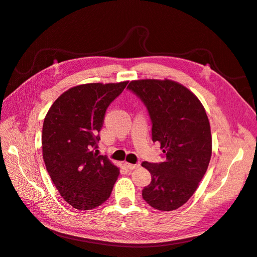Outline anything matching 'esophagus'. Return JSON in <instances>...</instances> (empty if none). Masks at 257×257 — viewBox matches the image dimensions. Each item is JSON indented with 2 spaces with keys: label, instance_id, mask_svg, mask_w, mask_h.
Listing matches in <instances>:
<instances>
[{
  "label": "esophagus",
  "instance_id": "obj_1",
  "mask_svg": "<svg viewBox=\"0 0 257 257\" xmlns=\"http://www.w3.org/2000/svg\"><path fill=\"white\" fill-rule=\"evenodd\" d=\"M124 166H126L130 170H134V169H137L140 167L139 164H130V163H124Z\"/></svg>",
  "mask_w": 257,
  "mask_h": 257
}]
</instances>
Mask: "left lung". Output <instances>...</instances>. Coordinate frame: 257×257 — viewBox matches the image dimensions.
I'll list each match as a JSON object with an SVG mask.
<instances>
[{
	"instance_id": "left-lung-1",
	"label": "left lung",
	"mask_w": 257,
	"mask_h": 257,
	"mask_svg": "<svg viewBox=\"0 0 257 257\" xmlns=\"http://www.w3.org/2000/svg\"><path fill=\"white\" fill-rule=\"evenodd\" d=\"M148 107L152 140L161 143L166 161L143 162L152 180L142 197L159 210L186 204L199 188L212 156V135L205 108L197 96L169 79H141L128 84Z\"/></svg>"
}]
</instances>
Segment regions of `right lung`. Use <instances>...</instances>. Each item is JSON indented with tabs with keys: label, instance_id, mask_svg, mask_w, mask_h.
Masks as SVG:
<instances>
[{
	"label": "right lung",
	"instance_id": "add662e5",
	"mask_svg": "<svg viewBox=\"0 0 257 257\" xmlns=\"http://www.w3.org/2000/svg\"><path fill=\"white\" fill-rule=\"evenodd\" d=\"M128 81L85 83L65 91L45 115L42 155L63 199L76 209H92L106 201L119 168L98 155L97 141L108 105Z\"/></svg>",
	"mask_w": 257,
	"mask_h": 257
}]
</instances>
